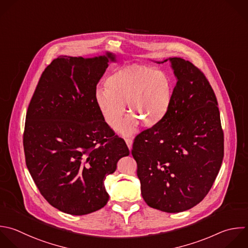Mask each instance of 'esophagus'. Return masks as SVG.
<instances>
[{
    "label": "esophagus",
    "instance_id": "esophagus-1",
    "mask_svg": "<svg viewBox=\"0 0 248 248\" xmlns=\"http://www.w3.org/2000/svg\"><path fill=\"white\" fill-rule=\"evenodd\" d=\"M125 141H126L127 146H128V147H129V149L131 150V148H132V144H133V139H132V138H125Z\"/></svg>",
    "mask_w": 248,
    "mask_h": 248
}]
</instances>
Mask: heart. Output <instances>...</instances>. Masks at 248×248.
<instances>
[{"instance_id": "1", "label": "heart", "mask_w": 248, "mask_h": 248, "mask_svg": "<svg viewBox=\"0 0 248 248\" xmlns=\"http://www.w3.org/2000/svg\"><path fill=\"white\" fill-rule=\"evenodd\" d=\"M107 88L95 91V103L104 122L115 130L125 113L129 114L119 127L124 135L132 134L140 122L144 127L158 126L168 115L173 99L171 78L163 71L144 66H128L111 74Z\"/></svg>"}]
</instances>
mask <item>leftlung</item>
Returning a JSON list of instances; mask_svg holds the SVG:
<instances>
[{
    "instance_id": "obj_1",
    "label": "left lung",
    "mask_w": 248,
    "mask_h": 248,
    "mask_svg": "<svg viewBox=\"0 0 248 248\" xmlns=\"http://www.w3.org/2000/svg\"><path fill=\"white\" fill-rule=\"evenodd\" d=\"M170 61L177 78L171 108L158 126L135 138L132 155L145 202L174 213L195 206L209 192L224 157V133L203 73L184 59Z\"/></svg>"
}]
</instances>
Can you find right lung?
Instances as JSON below:
<instances>
[{
	"label": "right lung",
	"instance_id": "obj_1",
	"mask_svg": "<svg viewBox=\"0 0 248 248\" xmlns=\"http://www.w3.org/2000/svg\"><path fill=\"white\" fill-rule=\"evenodd\" d=\"M108 60L115 56H59L43 72L26 114L23 146L29 172L44 198L72 215L106 205L104 181L129 155L95 103Z\"/></svg>",
	"mask_w": 248,
	"mask_h": 248
}]
</instances>
